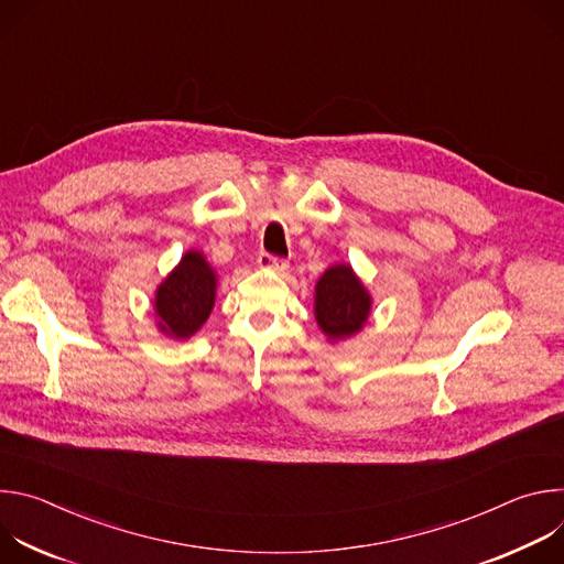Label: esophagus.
I'll return each mask as SVG.
<instances>
[{
  "instance_id": "34e87169",
  "label": "esophagus",
  "mask_w": 564,
  "mask_h": 564,
  "mask_svg": "<svg viewBox=\"0 0 564 564\" xmlns=\"http://www.w3.org/2000/svg\"><path fill=\"white\" fill-rule=\"evenodd\" d=\"M259 265H261V268H268V270H276V272L288 270V261H285V259L272 257V254H268V252H261V254H259Z\"/></svg>"
}]
</instances>
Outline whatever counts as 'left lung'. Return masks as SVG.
I'll return each instance as SVG.
<instances>
[{
	"instance_id": "left-lung-1",
	"label": "left lung",
	"mask_w": 564,
	"mask_h": 564,
	"mask_svg": "<svg viewBox=\"0 0 564 564\" xmlns=\"http://www.w3.org/2000/svg\"><path fill=\"white\" fill-rule=\"evenodd\" d=\"M372 299L350 265L328 268L314 288V318L330 341L357 335L368 321Z\"/></svg>"
}]
</instances>
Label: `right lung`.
Listing matches in <instances>:
<instances>
[{"mask_svg": "<svg viewBox=\"0 0 564 564\" xmlns=\"http://www.w3.org/2000/svg\"><path fill=\"white\" fill-rule=\"evenodd\" d=\"M214 299L216 272L200 252L189 250L155 290L153 307L160 333L174 339H189L207 321Z\"/></svg>", "mask_w": 564, "mask_h": 564, "instance_id": "obj_1", "label": "right lung"}]
</instances>
